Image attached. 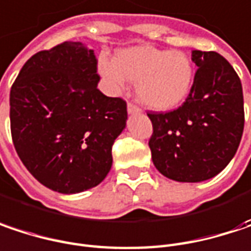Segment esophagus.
I'll list each match as a JSON object with an SVG mask.
<instances>
[{
	"instance_id": "34e87169",
	"label": "esophagus",
	"mask_w": 251,
	"mask_h": 251,
	"mask_svg": "<svg viewBox=\"0 0 251 251\" xmlns=\"http://www.w3.org/2000/svg\"><path fill=\"white\" fill-rule=\"evenodd\" d=\"M127 113H129V115H138V113H141V109H139L136 104L129 102L127 103Z\"/></svg>"
}]
</instances>
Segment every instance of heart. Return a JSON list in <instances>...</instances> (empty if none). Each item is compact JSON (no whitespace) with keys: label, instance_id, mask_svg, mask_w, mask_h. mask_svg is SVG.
Segmentation results:
<instances>
[{"label":"heart","instance_id":"heart-1","mask_svg":"<svg viewBox=\"0 0 251 251\" xmlns=\"http://www.w3.org/2000/svg\"><path fill=\"white\" fill-rule=\"evenodd\" d=\"M99 72L113 90L126 80L136 81L139 102L153 110H171L185 100L194 80V67L182 51L136 46L116 53L113 61L102 58Z\"/></svg>","mask_w":251,"mask_h":251}]
</instances>
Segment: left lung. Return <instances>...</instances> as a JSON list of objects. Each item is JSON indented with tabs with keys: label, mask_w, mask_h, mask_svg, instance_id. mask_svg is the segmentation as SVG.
<instances>
[{
	"label": "left lung",
	"mask_w": 251,
	"mask_h": 251,
	"mask_svg": "<svg viewBox=\"0 0 251 251\" xmlns=\"http://www.w3.org/2000/svg\"><path fill=\"white\" fill-rule=\"evenodd\" d=\"M198 67L188 98L167 113H148L153 165L178 182H201L236 155L244 129L243 87L233 66L216 51L194 50Z\"/></svg>",
	"instance_id": "1"
}]
</instances>
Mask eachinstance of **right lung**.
I'll list each match as a JSON object with an SVG mask.
<instances>
[{
    "label": "right lung",
    "mask_w": 251,
    "mask_h": 251,
    "mask_svg": "<svg viewBox=\"0 0 251 251\" xmlns=\"http://www.w3.org/2000/svg\"><path fill=\"white\" fill-rule=\"evenodd\" d=\"M98 58L80 41L30 57L10 92L15 151L44 187L76 194L99 185L112 168V145L125 129L121 98L98 89Z\"/></svg>",
    "instance_id": "right-lung-1"
}]
</instances>
